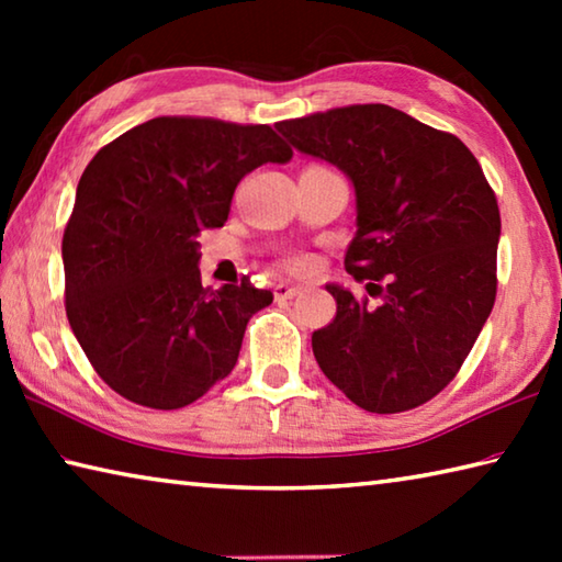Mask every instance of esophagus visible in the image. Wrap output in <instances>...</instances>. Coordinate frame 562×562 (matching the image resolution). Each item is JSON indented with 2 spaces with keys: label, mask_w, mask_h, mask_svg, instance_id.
<instances>
[{
  "label": "esophagus",
  "mask_w": 562,
  "mask_h": 562,
  "mask_svg": "<svg viewBox=\"0 0 562 562\" xmlns=\"http://www.w3.org/2000/svg\"><path fill=\"white\" fill-rule=\"evenodd\" d=\"M294 294H300V288H294V284H288V282L274 284V302H288L294 297Z\"/></svg>",
  "instance_id": "1"
}]
</instances>
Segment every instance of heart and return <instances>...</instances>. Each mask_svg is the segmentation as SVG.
Instances as JSON below:
<instances>
[{
	"mask_svg": "<svg viewBox=\"0 0 562 562\" xmlns=\"http://www.w3.org/2000/svg\"><path fill=\"white\" fill-rule=\"evenodd\" d=\"M310 260L307 258H294V260H290V268L294 270V272H307L310 270Z\"/></svg>",
	"mask_w": 562,
	"mask_h": 562,
	"instance_id": "obj_1",
	"label": "heart"
}]
</instances>
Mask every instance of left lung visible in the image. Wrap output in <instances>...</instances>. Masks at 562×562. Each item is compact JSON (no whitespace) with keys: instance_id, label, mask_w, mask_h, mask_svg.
Returning <instances> with one entry per match:
<instances>
[{"instance_id":"left-lung-1","label":"left lung","mask_w":562,"mask_h":562,"mask_svg":"<svg viewBox=\"0 0 562 562\" xmlns=\"http://www.w3.org/2000/svg\"><path fill=\"white\" fill-rule=\"evenodd\" d=\"M307 156L345 170L357 235L345 268L379 304L327 284L337 315L312 335L322 372L349 402L398 414L449 386L496 302L501 213L453 133L384 103L274 123Z\"/></svg>"}]
</instances>
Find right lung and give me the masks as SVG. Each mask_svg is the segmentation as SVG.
Returning a JSON list of instances; mask_svg holds the SVG:
<instances>
[{
  "label": "right lung",
  "mask_w": 562,
  "mask_h": 562,
  "mask_svg": "<svg viewBox=\"0 0 562 562\" xmlns=\"http://www.w3.org/2000/svg\"><path fill=\"white\" fill-rule=\"evenodd\" d=\"M292 148L268 123L158 116L83 170L66 223L64 304L91 367L148 408H183L233 372L272 292L203 288L195 237L223 227L240 180Z\"/></svg>",
  "instance_id": "1"
}]
</instances>
